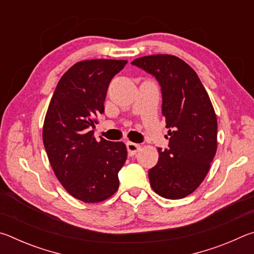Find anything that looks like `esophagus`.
<instances>
[{
  "label": "esophagus",
  "instance_id": "obj_1",
  "mask_svg": "<svg viewBox=\"0 0 254 254\" xmlns=\"http://www.w3.org/2000/svg\"><path fill=\"white\" fill-rule=\"evenodd\" d=\"M127 149L128 156H134L136 152L140 150V145L133 142H127Z\"/></svg>",
  "mask_w": 254,
  "mask_h": 254
}]
</instances>
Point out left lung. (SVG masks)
<instances>
[{
    "label": "left lung",
    "instance_id": "8db88e82",
    "mask_svg": "<svg viewBox=\"0 0 254 254\" xmlns=\"http://www.w3.org/2000/svg\"><path fill=\"white\" fill-rule=\"evenodd\" d=\"M131 64L156 77L169 128V148L158 149L150 185L165 198H184L203 182L216 153L217 120L209 96L195 70L175 56H145Z\"/></svg>",
    "mask_w": 254,
    "mask_h": 254
}]
</instances>
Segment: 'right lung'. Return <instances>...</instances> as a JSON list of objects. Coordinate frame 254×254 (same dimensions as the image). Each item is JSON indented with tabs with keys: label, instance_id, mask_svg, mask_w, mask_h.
Listing matches in <instances>:
<instances>
[{
	"label": "right lung",
	"instance_id": "obj_1",
	"mask_svg": "<svg viewBox=\"0 0 254 254\" xmlns=\"http://www.w3.org/2000/svg\"><path fill=\"white\" fill-rule=\"evenodd\" d=\"M127 63L93 59L75 64L58 81L47 111L42 139L50 165L66 190L85 203L105 200L119 188L126 144L96 141L91 128L95 117L104 113L110 81Z\"/></svg>",
	"mask_w": 254,
	"mask_h": 254
}]
</instances>
